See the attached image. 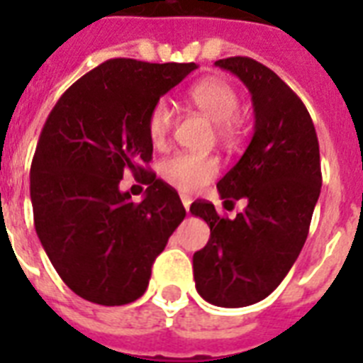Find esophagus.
I'll list each match as a JSON object with an SVG mask.
<instances>
[{
    "label": "esophagus",
    "mask_w": 363,
    "mask_h": 363,
    "mask_svg": "<svg viewBox=\"0 0 363 363\" xmlns=\"http://www.w3.org/2000/svg\"><path fill=\"white\" fill-rule=\"evenodd\" d=\"M181 199H182V205H184V209L190 211V205H192V199L188 198V196H181Z\"/></svg>",
    "instance_id": "34e87169"
}]
</instances>
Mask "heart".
Segmentation results:
<instances>
[{
    "mask_svg": "<svg viewBox=\"0 0 363 363\" xmlns=\"http://www.w3.org/2000/svg\"><path fill=\"white\" fill-rule=\"evenodd\" d=\"M188 99L215 122L216 137L224 145H235L242 125L235 113L239 109V92L224 79H203L188 90ZM175 111L167 99H158L147 116V131L154 145H162L171 133ZM160 173L179 192L192 194L203 188L218 173V162L207 154L181 152L162 162Z\"/></svg>",
    "mask_w": 363,
    "mask_h": 363,
    "instance_id": "heart-1",
    "label": "heart"
}]
</instances>
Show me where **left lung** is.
Masks as SVG:
<instances>
[{
	"label": "left lung",
	"mask_w": 363,
	"mask_h": 363,
	"mask_svg": "<svg viewBox=\"0 0 363 363\" xmlns=\"http://www.w3.org/2000/svg\"><path fill=\"white\" fill-rule=\"evenodd\" d=\"M215 65L250 90L256 122L241 160L216 184L224 203L247 199V207L235 218L205 199L190 207L211 228L194 254V281L205 301L233 309L267 298L298 259L320 196V150L309 111L277 73L247 56Z\"/></svg>",
	"instance_id": "1"
}]
</instances>
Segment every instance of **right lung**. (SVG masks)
I'll use <instances>...</instances> for the list:
<instances>
[{
  "label": "right lung",
  "mask_w": 363,
  "mask_h": 363,
  "mask_svg": "<svg viewBox=\"0 0 363 363\" xmlns=\"http://www.w3.org/2000/svg\"><path fill=\"white\" fill-rule=\"evenodd\" d=\"M194 64L104 62L73 82L43 125L30 171L33 222L62 281L98 305L141 298L156 256L186 216L156 179L148 111ZM125 172L149 184L143 202L120 192Z\"/></svg>",
  "instance_id": "1"
}]
</instances>
